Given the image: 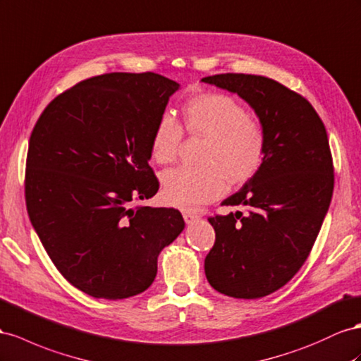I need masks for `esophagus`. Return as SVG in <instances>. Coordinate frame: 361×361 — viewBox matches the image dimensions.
<instances>
[{
    "label": "esophagus",
    "mask_w": 361,
    "mask_h": 361,
    "mask_svg": "<svg viewBox=\"0 0 361 361\" xmlns=\"http://www.w3.org/2000/svg\"><path fill=\"white\" fill-rule=\"evenodd\" d=\"M197 219H199L197 214H194V212H183V220L187 221L188 225H190V223H192V221H196Z\"/></svg>",
    "instance_id": "34e87169"
}]
</instances>
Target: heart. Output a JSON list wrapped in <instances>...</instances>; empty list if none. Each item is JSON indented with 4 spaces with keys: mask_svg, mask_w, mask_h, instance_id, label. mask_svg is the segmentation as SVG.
Returning a JSON list of instances; mask_svg holds the SVG:
<instances>
[{
    "mask_svg": "<svg viewBox=\"0 0 361 361\" xmlns=\"http://www.w3.org/2000/svg\"><path fill=\"white\" fill-rule=\"evenodd\" d=\"M183 124L192 135L208 138L202 167H180L162 176L164 199L180 209L194 211L220 199L231 183H245L261 169L266 154V133L246 109L229 95L202 92L182 106ZM182 128L162 114L150 135L152 158L161 165L174 162Z\"/></svg>",
    "mask_w": 361,
    "mask_h": 361,
    "instance_id": "obj_1",
    "label": "heart"
}]
</instances>
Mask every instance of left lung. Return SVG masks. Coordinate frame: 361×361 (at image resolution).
Returning a JSON list of instances; mask_svg holds the SVG:
<instances>
[{
  "label": "left lung",
  "mask_w": 361,
  "mask_h": 361,
  "mask_svg": "<svg viewBox=\"0 0 361 361\" xmlns=\"http://www.w3.org/2000/svg\"><path fill=\"white\" fill-rule=\"evenodd\" d=\"M202 82L241 97L266 133L261 169L223 202L246 214L208 219L216 243L204 258L212 288L258 299L298 274L317 238L334 190L328 135L304 97L269 77L228 73Z\"/></svg>",
  "instance_id": "left-lung-1"
}]
</instances>
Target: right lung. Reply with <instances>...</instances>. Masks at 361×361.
<instances>
[{
  "instance_id": "obj_1",
  "label": "right lung",
  "mask_w": 361,
  "mask_h": 361,
  "mask_svg": "<svg viewBox=\"0 0 361 361\" xmlns=\"http://www.w3.org/2000/svg\"><path fill=\"white\" fill-rule=\"evenodd\" d=\"M179 87L154 73L95 75L57 95L32 132L28 217L57 270L92 298L147 290L185 228L178 209L130 204L158 192L150 135Z\"/></svg>"
}]
</instances>
